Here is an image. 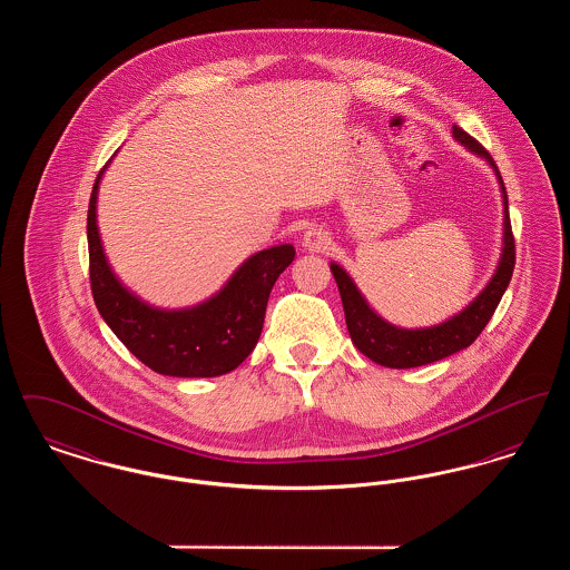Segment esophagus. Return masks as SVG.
<instances>
[{
  "instance_id": "obj_1",
  "label": "esophagus",
  "mask_w": 570,
  "mask_h": 570,
  "mask_svg": "<svg viewBox=\"0 0 570 570\" xmlns=\"http://www.w3.org/2000/svg\"><path fill=\"white\" fill-rule=\"evenodd\" d=\"M301 244H303L305 249H309V252H325L326 247L331 245V237H328V233L323 230V228L312 226V228H307V230L303 233Z\"/></svg>"
}]
</instances>
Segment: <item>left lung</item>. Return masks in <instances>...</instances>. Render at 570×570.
Masks as SVG:
<instances>
[{
	"label": "left lung",
	"mask_w": 570,
	"mask_h": 570,
	"mask_svg": "<svg viewBox=\"0 0 570 570\" xmlns=\"http://www.w3.org/2000/svg\"><path fill=\"white\" fill-rule=\"evenodd\" d=\"M453 136L460 140L461 145L476 156L485 158L500 181L502 190V200H504V245H502V256L498 263V269L493 277L489 279L485 291L474 298L465 309L449 318L442 325L428 326V328H400V326L389 325L382 321L379 314L367 305V301L358 293L354 286L351 275L344 272L340 265L331 263V273L337 282L340 297L344 303V314H346V326L353 337L354 346L372 358L374 363L384 365V367H395V370H407V367H419L440 361L444 356L460 353L468 348L485 328L500 298L504 295L513 269H515V237L511 230V217H509V196L502 181V175L493 158L489 156L488 149L468 132H463L458 126H453Z\"/></svg>",
	"instance_id": "obj_1"
}]
</instances>
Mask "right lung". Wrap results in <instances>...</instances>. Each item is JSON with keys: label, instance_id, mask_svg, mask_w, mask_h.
<instances>
[{"label": "right lung", "instance_id": "1", "mask_svg": "<svg viewBox=\"0 0 570 570\" xmlns=\"http://www.w3.org/2000/svg\"><path fill=\"white\" fill-rule=\"evenodd\" d=\"M107 168V166H105ZM98 173L87 212L89 282L100 316L149 370L177 379L233 372L254 351L275 279L295 261V247L275 245L249 256L216 297L190 309H158L126 291L110 272L98 224Z\"/></svg>", "mask_w": 570, "mask_h": 570}]
</instances>
